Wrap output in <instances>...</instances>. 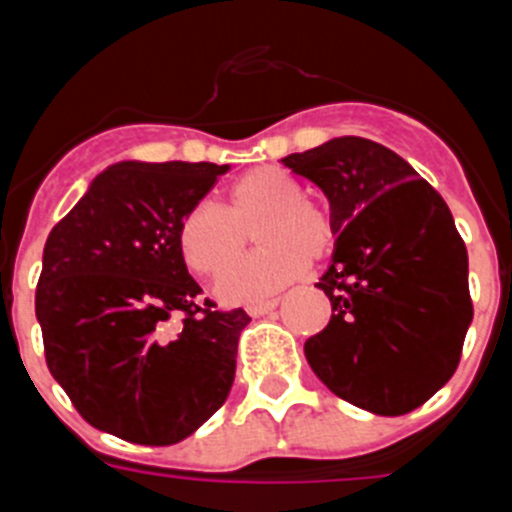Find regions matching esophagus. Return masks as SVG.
I'll use <instances>...</instances> for the list:
<instances>
[{
    "label": "esophagus",
    "mask_w": 512,
    "mask_h": 512,
    "mask_svg": "<svg viewBox=\"0 0 512 512\" xmlns=\"http://www.w3.org/2000/svg\"><path fill=\"white\" fill-rule=\"evenodd\" d=\"M279 305V300H266V302H253V305H248V315L251 318H261V315H266V312H271L274 307Z\"/></svg>",
    "instance_id": "obj_1"
}]
</instances>
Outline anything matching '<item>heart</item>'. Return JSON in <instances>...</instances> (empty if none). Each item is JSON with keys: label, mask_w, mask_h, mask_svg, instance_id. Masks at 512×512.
<instances>
[{"label": "heart", "mask_w": 512, "mask_h": 512, "mask_svg": "<svg viewBox=\"0 0 512 512\" xmlns=\"http://www.w3.org/2000/svg\"><path fill=\"white\" fill-rule=\"evenodd\" d=\"M279 166H259L228 189L225 207L197 202L179 223V251L189 269L220 277L246 248L253 233L259 251L241 259L217 287L228 305H246L274 295L333 248V217Z\"/></svg>", "instance_id": "heart-1"}]
</instances>
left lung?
Segmentation results:
<instances>
[{
    "mask_svg": "<svg viewBox=\"0 0 512 512\" xmlns=\"http://www.w3.org/2000/svg\"><path fill=\"white\" fill-rule=\"evenodd\" d=\"M282 164L328 197L336 228L315 284L333 315L307 338V364L361 410L420 408L454 377L474 315L467 246L449 207L405 158L356 135Z\"/></svg>",
    "mask_w": 512,
    "mask_h": 512,
    "instance_id": "8db88e82",
    "label": "left lung"
}]
</instances>
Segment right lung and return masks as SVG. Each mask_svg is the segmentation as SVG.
<instances>
[{
    "instance_id": "1",
    "label": "right lung",
    "mask_w": 512,
    "mask_h": 512,
    "mask_svg": "<svg viewBox=\"0 0 512 512\" xmlns=\"http://www.w3.org/2000/svg\"><path fill=\"white\" fill-rule=\"evenodd\" d=\"M230 166L120 161L51 230L35 315L89 425L140 446L192 436L228 397L246 312L197 305L179 223ZM184 314L182 326L171 324Z\"/></svg>"
}]
</instances>
